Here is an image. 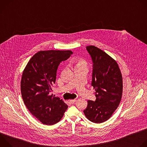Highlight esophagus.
Here are the masks:
<instances>
[{"label":"esophagus","instance_id":"esophagus-1","mask_svg":"<svg viewBox=\"0 0 147 147\" xmlns=\"http://www.w3.org/2000/svg\"><path fill=\"white\" fill-rule=\"evenodd\" d=\"M77 101V100L76 99H71V100H70V102L71 103H74L76 102Z\"/></svg>","mask_w":147,"mask_h":147}]
</instances>
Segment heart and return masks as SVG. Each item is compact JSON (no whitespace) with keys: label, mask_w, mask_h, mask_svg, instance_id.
Wrapping results in <instances>:
<instances>
[{"label":"heart","mask_w":147,"mask_h":147,"mask_svg":"<svg viewBox=\"0 0 147 147\" xmlns=\"http://www.w3.org/2000/svg\"><path fill=\"white\" fill-rule=\"evenodd\" d=\"M87 67V62L84 59H79L76 62V68Z\"/></svg>","instance_id":"obj_1"}]
</instances>
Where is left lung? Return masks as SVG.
Here are the masks:
<instances>
[{
    "label": "left lung",
    "mask_w": 147,
    "mask_h": 147,
    "mask_svg": "<svg viewBox=\"0 0 147 147\" xmlns=\"http://www.w3.org/2000/svg\"><path fill=\"white\" fill-rule=\"evenodd\" d=\"M93 61L92 86L96 100H88L85 116L91 121L108 120L119 105L123 93V78L116 61L98 48L87 47Z\"/></svg>",
    "instance_id": "8db88e82"
}]
</instances>
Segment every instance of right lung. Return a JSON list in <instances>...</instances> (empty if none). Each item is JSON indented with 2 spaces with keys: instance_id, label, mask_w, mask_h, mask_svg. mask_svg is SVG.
Instances as JSON below:
<instances>
[{
  "instance_id": "add662e5",
  "label": "right lung",
  "mask_w": 147,
  "mask_h": 147,
  "mask_svg": "<svg viewBox=\"0 0 147 147\" xmlns=\"http://www.w3.org/2000/svg\"><path fill=\"white\" fill-rule=\"evenodd\" d=\"M73 53L71 51H40L29 60L21 80V92L27 108L42 123L59 122L68 106L59 97L51 95L58 66Z\"/></svg>"
}]
</instances>
